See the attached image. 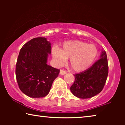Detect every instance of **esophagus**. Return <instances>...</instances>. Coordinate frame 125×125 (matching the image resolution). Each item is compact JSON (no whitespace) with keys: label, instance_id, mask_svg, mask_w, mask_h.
Here are the masks:
<instances>
[{"label":"esophagus","instance_id":"34e87169","mask_svg":"<svg viewBox=\"0 0 125 125\" xmlns=\"http://www.w3.org/2000/svg\"><path fill=\"white\" fill-rule=\"evenodd\" d=\"M66 73V72L64 71V70L61 69L60 71V74L61 75H64V74H65Z\"/></svg>","mask_w":125,"mask_h":125}]
</instances>
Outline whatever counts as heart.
<instances>
[{
  "label": "heart",
  "instance_id": "1",
  "mask_svg": "<svg viewBox=\"0 0 125 125\" xmlns=\"http://www.w3.org/2000/svg\"><path fill=\"white\" fill-rule=\"evenodd\" d=\"M52 56L59 65L65 62L69 58V64L74 71L80 72L89 69L96 59L97 48L93 44L79 40L65 42L60 49L54 47L52 50Z\"/></svg>",
  "mask_w": 125,
  "mask_h": 125
}]
</instances>
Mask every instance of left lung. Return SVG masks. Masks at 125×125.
<instances>
[{"label":"left lung","mask_w":125,"mask_h":125,"mask_svg":"<svg viewBox=\"0 0 125 125\" xmlns=\"http://www.w3.org/2000/svg\"><path fill=\"white\" fill-rule=\"evenodd\" d=\"M107 75V55L102 49L100 60L86 71L74 75V83L71 87L72 93L83 99L95 96L103 89Z\"/></svg>","instance_id":"obj_1"}]
</instances>
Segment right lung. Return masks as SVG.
<instances>
[{
	"label": "right lung",
	"instance_id": "1",
	"mask_svg": "<svg viewBox=\"0 0 125 125\" xmlns=\"http://www.w3.org/2000/svg\"><path fill=\"white\" fill-rule=\"evenodd\" d=\"M51 44L45 37H36L20 49L16 65L20 89L27 96L42 98L48 95L60 70L47 64Z\"/></svg>",
	"mask_w": 125,
	"mask_h": 125
}]
</instances>
